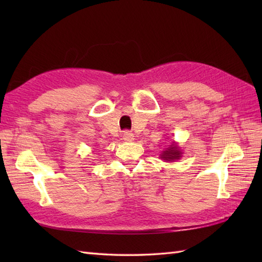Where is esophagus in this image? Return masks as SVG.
I'll return each mask as SVG.
<instances>
[{"label":"esophagus","mask_w":262,"mask_h":262,"mask_svg":"<svg viewBox=\"0 0 262 262\" xmlns=\"http://www.w3.org/2000/svg\"><path fill=\"white\" fill-rule=\"evenodd\" d=\"M122 140L126 142H133L134 141V134L129 130H125L124 134H122Z\"/></svg>","instance_id":"34e87169"}]
</instances>
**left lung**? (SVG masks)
Listing matches in <instances>:
<instances>
[{
  "label": "left lung",
  "mask_w": 262,
  "mask_h": 262,
  "mask_svg": "<svg viewBox=\"0 0 262 262\" xmlns=\"http://www.w3.org/2000/svg\"><path fill=\"white\" fill-rule=\"evenodd\" d=\"M161 158L165 161H173V160H178L179 158H181V152H180V148L178 147L174 144H172V145L168 148L163 151L162 155H161Z\"/></svg>",
  "instance_id": "left-lung-1"
}]
</instances>
